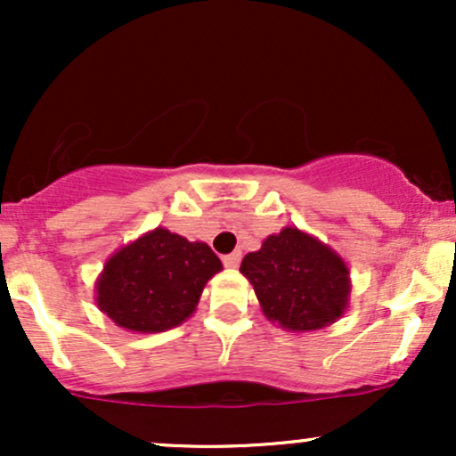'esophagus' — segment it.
I'll return each mask as SVG.
<instances>
[{"label": "esophagus", "mask_w": 456, "mask_h": 456, "mask_svg": "<svg viewBox=\"0 0 456 456\" xmlns=\"http://www.w3.org/2000/svg\"><path fill=\"white\" fill-rule=\"evenodd\" d=\"M240 259H242V253H240V250H235V253H232V255H224L223 264L227 265V268H238Z\"/></svg>", "instance_id": "34e87169"}]
</instances>
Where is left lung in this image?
Listing matches in <instances>:
<instances>
[{
	"label": "left lung",
	"instance_id": "obj_1",
	"mask_svg": "<svg viewBox=\"0 0 456 456\" xmlns=\"http://www.w3.org/2000/svg\"><path fill=\"white\" fill-rule=\"evenodd\" d=\"M261 311L289 332L332 326L349 308L352 279L345 259L315 235L282 227L242 259Z\"/></svg>",
	"mask_w": 456,
	"mask_h": 456
}]
</instances>
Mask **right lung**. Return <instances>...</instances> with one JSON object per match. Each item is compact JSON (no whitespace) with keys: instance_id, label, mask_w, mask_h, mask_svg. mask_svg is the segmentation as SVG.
Returning a JSON list of instances; mask_svg holds the SVG:
<instances>
[{"instance_id":"obj_1","label":"right lung","mask_w":456,"mask_h":456,"mask_svg":"<svg viewBox=\"0 0 456 456\" xmlns=\"http://www.w3.org/2000/svg\"><path fill=\"white\" fill-rule=\"evenodd\" d=\"M221 270L206 242L156 227L107 259L96 281V306L130 332H165L195 313L206 282Z\"/></svg>"}]
</instances>
